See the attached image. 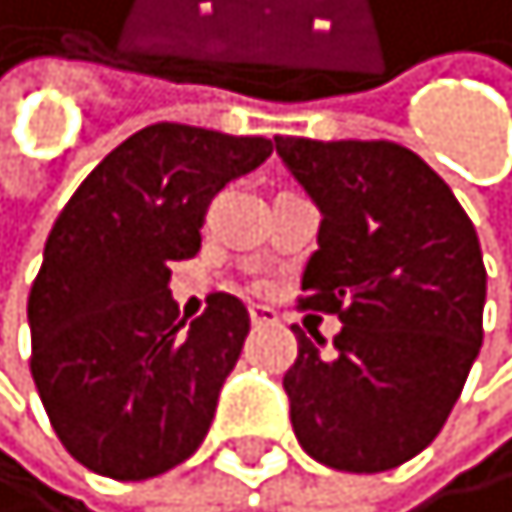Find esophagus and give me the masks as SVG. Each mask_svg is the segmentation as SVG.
<instances>
[{
	"instance_id": "obj_1",
	"label": "esophagus",
	"mask_w": 512,
	"mask_h": 512,
	"mask_svg": "<svg viewBox=\"0 0 512 512\" xmlns=\"http://www.w3.org/2000/svg\"><path fill=\"white\" fill-rule=\"evenodd\" d=\"M249 319H253V325H266V322H276V312H272L269 305H249Z\"/></svg>"
}]
</instances>
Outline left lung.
Here are the masks:
<instances>
[{"instance_id": "1", "label": "left lung", "mask_w": 512, "mask_h": 512, "mask_svg": "<svg viewBox=\"0 0 512 512\" xmlns=\"http://www.w3.org/2000/svg\"><path fill=\"white\" fill-rule=\"evenodd\" d=\"M322 213L302 309L338 315L286 371L302 451L348 474L401 467L441 434L483 342L487 269L451 187L391 141L276 137Z\"/></svg>"}]
</instances>
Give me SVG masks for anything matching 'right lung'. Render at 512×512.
Wrapping results in <instances>:
<instances>
[{"label":"right lung","instance_id":"add662e5","mask_svg":"<svg viewBox=\"0 0 512 512\" xmlns=\"http://www.w3.org/2000/svg\"><path fill=\"white\" fill-rule=\"evenodd\" d=\"M272 154L266 137L160 121L101 160L48 233L29 292L32 378L65 451L114 480L183 464L249 335L236 296L180 319L170 263L200 253L226 183Z\"/></svg>","mask_w":512,"mask_h":512}]
</instances>
